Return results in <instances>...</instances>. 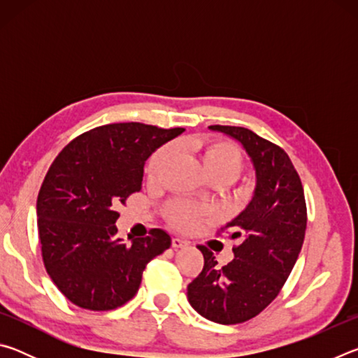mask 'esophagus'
Returning a JSON list of instances; mask_svg holds the SVG:
<instances>
[{"mask_svg": "<svg viewBox=\"0 0 358 358\" xmlns=\"http://www.w3.org/2000/svg\"><path fill=\"white\" fill-rule=\"evenodd\" d=\"M186 245H187L186 240H181V238H178V237L172 238V248H175V250H178V248H183V246H186Z\"/></svg>", "mask_w": 358, "mask_h": 358, "instance_id": "obj_1", "label": "esophagus"}]
</instances>
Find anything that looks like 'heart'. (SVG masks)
<instances>
[{"mask_svg":"<svg viewBox=\"0 0 358 358\" xmlns=\"http://www.w3.org/2000/svg\"><path fill=\"white\" fill-rule=\"evenodd\" d=\"M175 155L173 145H166L151 156L147 173L150 178H157L161 172L171 164ZM202 159L211 177L215 175H227L230 178H237L243 169V155L235 145L222 141H213L205 145L202 150ZM167 220L173 227L189 230L197 226L203 217L208 216V210L197 207L191 202L177 201L166 208Z\"/></svg>","mask_w":358,"mask_h":358,"instance_id":"obj_1","label":"heart"}]
</instances>
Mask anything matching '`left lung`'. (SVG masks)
<instances>
[{"label": "left lung", "instance_id": "8db88e82", "mask_svg": "<svg viewBox=\"0 0 358 358\" xmlns=\"http://www.w3.org/2000/svg\"><path fill=\"white\" fill-rule=\"evenodd\" d=\"M241 143L256 172V187L246 208L226 227L238 238L234 259L217 266L203 254V268L187 286V300L205 319L240 324L264 311L292 271L306 230V203L299 173L286 151L238 126H208Z\"/></svg>", "mask_w": 358, "mask_h": 358}]
</instances>
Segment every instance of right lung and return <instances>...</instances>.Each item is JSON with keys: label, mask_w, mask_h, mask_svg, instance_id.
<instances>
[{"label": "right lung", "mask_w": 358, "mask_h": 358, "mask_svg": "<svg viewBox=\"0 0 358 358\" xmlns=\"http://www.w3.org/2000/svg\"><path fill=\"white\" fill-rule=\"evenodd\" d=\"M183 128L143 123L94 128L66 145L41 186L36 213L48 276L74 305L115 310L137 294L151 259L171 235L151 229L126 245L117 237V205L142 189L145 161Z\"/></svg>", "instance_id": "1"}]
</instances>
